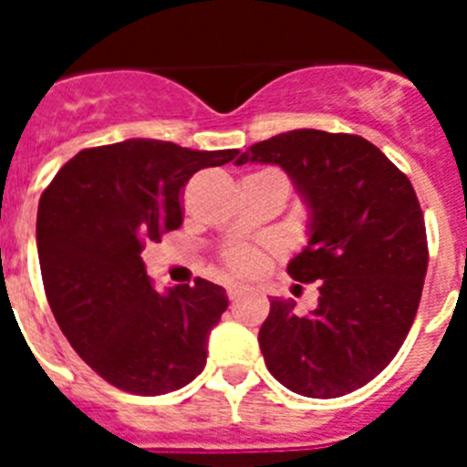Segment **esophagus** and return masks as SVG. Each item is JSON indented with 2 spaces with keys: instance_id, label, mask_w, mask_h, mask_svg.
I'll return each instance as SVG.
<instances>
[{
  "instance_id": "34e87169",
  "label": "esophagus",
  "mask_w": 467,
  "mask_h": 467,
  "mask_svg": "<svg viewBox=\"0 0 467 467\" xmlns=\"http://www.w3.org/2000/svg\"><path fill=\"white\" fill-rule=\"evenodd\" d=\"M243 292H245V290H243L241 285H229V287H226V296H229L231 301H236L238 296L243 295Z\"/></svg>"
}]
</instances>
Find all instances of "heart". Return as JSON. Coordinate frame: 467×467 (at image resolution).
<instances>
[{
	"instance_id": "b5f03b06",
	"label": "heart",
	"mask_w": 467,
	"mask_h": 467,
	"mask_svg": "<svg viewBox=\"0 0 467 467\" xmlns=\"http://www.w3.org/2000/svg\"><path fill=\"white\" fill-rule=\"evenodd\" d=\"M264 254L254 247H236V250H231L226 254V266H229L231 274H238V275H253L259 274L264 269Z\"/></svg>"
}]
</instances>
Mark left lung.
I'll return each instance as SVG.
<instances>
[{
    "label": "left lung",
    "instance_id": "obj_1",
    "mask_svg": "<svg viewBox=\"0 0 467 467\" xmlns=\"http://www.w3.org/2000/svg\"><path fill=\"white\" fill-rule=\"evenodd\" d=\"M243 163L290 175L308 210V243L287 274L320 290L308 316H296L292 299H271L264 362L304 398L353 393L386 369L419 311L428 241L410 177L360 135L313 128L253 144Z\"/></svg>",
    "mask_w": 467,
    "mask_h": 467
}]
</instances>
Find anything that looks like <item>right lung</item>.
<instances>
[{"label":"right lung","mask_w":467,"mask_h":467,"mask_svg":"<svg viewBox=\"0 0 467 467\" xmlns=\"http://www.w3.org/2000/svg\"><path fill=\"white\" fill-rule=\"evenodd\" d=\"M238 150L126 140L69 159L36 213L48 306L81 360L119 390L163 395L203 372L226 290L196 278L156 292L142 250L182 224V187Z\"/></svg>","instance_id":"right-lung-1"}]
</instances>
